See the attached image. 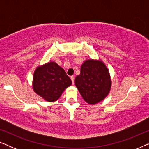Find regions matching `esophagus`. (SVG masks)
<instances>
[{"instance_id": "1", "label": "esophagus", "mask_w": 149, "mask_h": 149, "mask_svg": "<svg viewBox=\"0 0 149 149\" xmlns=\"http://www.w3.org/2000/svg\"><path fill=\"white\" fill-rule=\"evenodd\" d=\"M70 79H71V81H72V84H74V76H71L70 77Z\"/></svg>"}]
</instances>
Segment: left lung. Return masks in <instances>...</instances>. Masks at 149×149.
<instances>
[{"label": "left lung", "instance_id": "left-lung-1", "mask_svg": "<svg viewBox=\"0 0 149 149\" xmlns=\"http://www.w3.org/2000/svg\"><path fill=\"white\" fill-rule=\"evenodd\" d=\"M75 85L84 100L95 104L109 94L111 81L109 70L101 61L86 60L81 67V73L75 78Z\"/></svg>", "mask_w": 149, "mask_h": 149}]
</instances>
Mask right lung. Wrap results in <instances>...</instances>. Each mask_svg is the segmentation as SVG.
Listing matches in <instances>:
<instances>
[{"instance_id":"right-lung-1","label":"right lung","mask_w":149,"mask_h":149,"mask_svg":"<svg viewBox=\"0 0 149 149\" xmlns=\"http://www.w3.org/2000/svg\"><path fill=\"white\" fill-rule=\"evenodd\" d=\"M72 84L65 70L55 62L38 66L34 73V91L47 102H54Z\"/></svg>"}]
</instances>
